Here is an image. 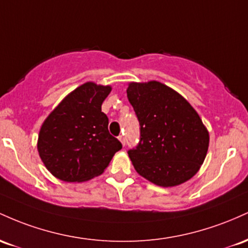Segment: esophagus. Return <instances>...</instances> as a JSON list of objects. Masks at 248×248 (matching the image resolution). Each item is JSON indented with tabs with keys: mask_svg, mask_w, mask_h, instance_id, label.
Wrapping results in <instances>:
<instances>
[{
	"mask_svg": "<svg viewBox=\"0 0 248 248\" xmlns=\"http://www.w3.org/2000/svg\"><path fill=\"white\" fill-rule=\"evenodd\" d=\"M118 139H119V140H121V143H122V145H123V146H125V137H124V136H119V137H118Z\"/></svg>",
	"mask_w": 248,
	"mask_h": 248,
	"instance_id": "1",
	"label": "esophagus"
}]
</instances>
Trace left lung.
<instances>
[{
	"instance_id": "left-lung-1",
	"label": "left lung",
	"mask_w": 248,
	"mask_h": 248,
	"mask_svg": "<svg viewBox=\"0 0 248 248\" xmlns=\"http://www.w3.org/2000/svg\"><path fill=\"white\" fill-rule=\"evenodd\" d=\"M126 93L140 126L137 146L127 151L136 171L163 187L193 177L210 140L197 111L184 97L155 80L130 83Z\"/></svg>"
}]
</instances>
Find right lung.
Here are the masks:
<instances>
[{
    "label": "right lung",
    "instance_id": "1",
    "mask_svg": "<svg viewBox=\"0 0 248 248\" xmlns=\"http://www.w3.org/2000/svg\"><path fill=\"white\" fill-rule=\"evenodd\" d=\"M110 87L88 82L69 93L44 121L37 149L58 179L79 183L103 173L122 143L110 135L102 103Z\"/></svg>",
    "mask_w": 248,
    "mask_h": 248
}]
</instances>
